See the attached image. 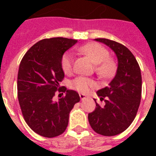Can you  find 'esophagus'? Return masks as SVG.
I'll return each mask as SVG.
<instances>
[{"label":"esophagus","mask_w":156,"mask_h":156,"mask_svg":"<svg viewBox=\"0 0 156 156\" xmlns=\"http://www.w3.org/2000/svg\"><path fill=\"white\" fill-rule=\"evenodd\" d=\"M79 97H80V99H81V100H83V99L86 98V95L83 94H79Z\"/></svg>","instance_id":"34e87169"}]
</instances>
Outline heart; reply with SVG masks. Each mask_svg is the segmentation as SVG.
<instances>
[{
    "label": "heart",
    "mask_w": 156,
    "mask_h": 156,
    "mask_svg": "<svg viewBox=\"0 0 156 156\" xmlns=\"http://www.w3.org/2000/svg\"><path fill=\"white\" fill-rule=\"evenodd\" d=\"M80 51L87 55L95 65L96 72L100 77L108 78L115 72V63L108 59V51L103 46L98 43H88L83 46ZM73 54L71 51L66 52L62 58L61 66L65 73H70L73 70ZM72 88L77 91L87 94L95 86V83L91 79L85 77H78L71 83Z\"/></svg>",
    "instance_id": "heart-1"
}]
</instances>
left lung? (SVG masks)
<instances>
[{"label":"left lung","mask_w":156,"mask_h":156,"mask_svg":"<svg viewBox=\"0 0 156 156\" xmlns=\"http://www.w3.org/2000/svg\"><path fill=\"white\" fill-rule=\"evenodd\" d=\"M116 55L118 67L108 87L97 94L104 105L96 102L94 111L88 114L92 129L99 134L113 136L124 132L133 122L140 104L142 78L134 56L124 45L106 38H97Z\"/></svg>","instance_id":"1"}]
</instances>
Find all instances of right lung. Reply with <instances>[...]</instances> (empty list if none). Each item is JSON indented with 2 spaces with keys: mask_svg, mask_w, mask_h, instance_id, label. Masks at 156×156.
Returning a JSON list of instances; mask_svg holds the SVG:
<instances>
[{
  "mask_svg": "<svg viewBox=\"0 0 156 156\" xmlns=\"http://www.w3.org/2000/svg\"><path fill=\"white\" fill-rule=\"evenodd\" d=\"M78 42L64 37L43 39L24 55L17 76L18 100L27 124L37 134L47 138L62 134L69 113L80 100L77 92L62 88L64 78L61 66L64 52ZM66 91L65 97L53 100L55 92Z\"/></svg>",
  "mask_w": 156,
  "mask_h": 156,
  "instance_id": "1",
  "label": "right lung"
}]
</instances>
